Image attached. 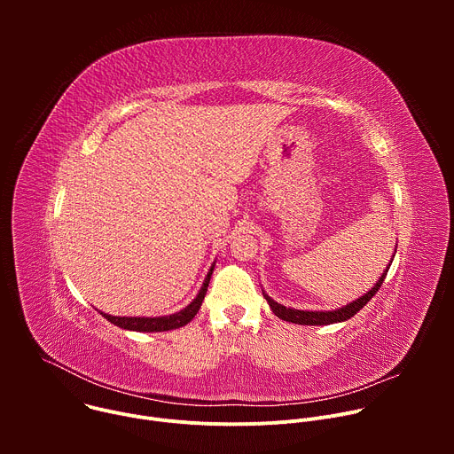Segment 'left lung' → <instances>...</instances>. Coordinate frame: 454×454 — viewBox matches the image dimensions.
Returning <instances> with one entry per match:
<instances>
[{
    "label": "left lung",
    "instance_id": "obj_1",
    "mask_svg": "<svg viewBox=\"0 0 454 454\" xmlns=\"http://www.w3.org/2000/svg\"><path fill=\"white\" fill-rule=\"evenodd\" d=\"M387 270H390V268H386V271L382 273V277L377 280V284H375L364 296L357 298L356 301H352V303H348V305H345V307H341V309H338V310H327V312L316 310V312H312V310L287 309V307H284V305L273 301L268 294H264V296H266V300H268L271 310L275 312V316H278V317L284 319V321L296 323V325H331V323L345 321V319H350L354 314H357V312L375 296V293L379 291V287L382 286V282H384V278H386V275H387Z\"/></svg>",
    "mask_w": 454,
    "mask_h": 454
}]
</instances>
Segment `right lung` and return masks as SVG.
I'll return each instance as SVG.
<instances>
[{
    "label": "right lung",
    "mask_w": 454,
    "mask_h": 454,
    "mask_svg": "<svg viewBox=\"0 0 454 454\" xmlns=\"http://www.w3.org/2000/svg\"><path fill=\"white\" fill-rule=\"evenodd\" d=\"M212 271L214 268L210 270V273L207 275L205 278V284L200 291V294L196 296V300H193L188 307H184L183 310L176 312V314H170V316H161V317H120V316H109V314H104L100 312L107 321H111L113 325L120 327V329H127V331H137V333H163V331H172V329H179L183 325H186V323H190L193 319V316L198 314L203 300H205V294L208 291V284H210V278H212Z\"/></svg>",
    "instance_id": "add662e5"
}]
</instances>
